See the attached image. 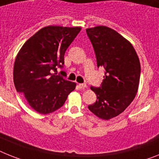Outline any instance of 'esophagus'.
I'll return each instance as SVG.
<instances>
[{
    "mask_svg": "<svg viewBox=\"0 0 159 159\" xmlns=\"http://www.w3.org/2000/svg\"><path fill=\"white\" fill-rule=\"evenodd\" d=\"M78 86H79L80 89H82V90H84L85 88L86 87V85L85 83H80L79 85H78Z\"/></svg>",
    "mask_w": 159,
    "mask_h": 159,
    "instance_id": "esophagus-1",
    "label": "esophagus"
}]
</instances>
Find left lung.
Instances as JSON below:
<instances>
[{
	"mask_svg": "<svg viewBox=\"0 0 159 159\" xmlns=\"http://www.w3.org/2000/svg\"><path fill=\"white\" fill-rule=\"evenodd\" d=\"M97 60L105 69L100 87L91 86L97 96L89 110L102 120L117 116L127 108L137 94L141 65L135 49L111 28L98 26L86 29Z\"/></svg>",
	"mask_w": 159,
	"mask_h": 159,
	"instance_id": "8db88e82",
	"label": "left lung"
}]
</instances>
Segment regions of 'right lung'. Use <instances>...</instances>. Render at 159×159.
<instances>
[{
  "label": "right lung",
  "mask_w": 159,
  "mask_h": 159,
  "mask_svg": "<svg viewBox=\"0 0 159 159\" xmlns=\"http://www.w3.org/2000/svg\"><path fill=\"white\" fill-rule=\"evenodd\" d=\"M80 30L78 26H46L18 52L14 66V86L37 112L45 115L59 109L75 89V82L57 74V67L63 68L65 51Z\"/></svg>",
  "instance_id": "1"
}]
</instances>
